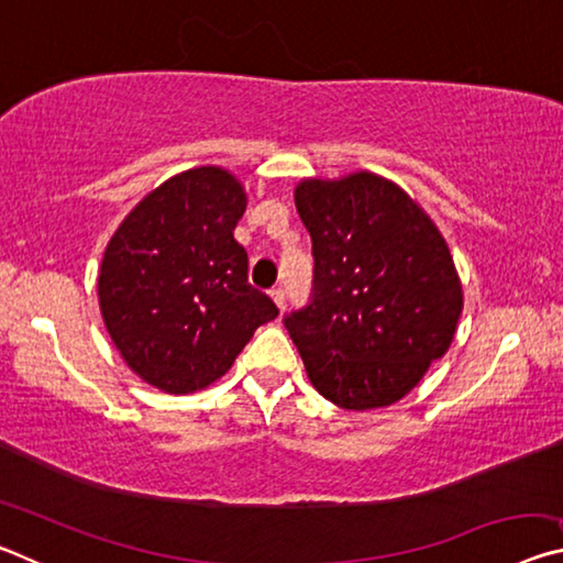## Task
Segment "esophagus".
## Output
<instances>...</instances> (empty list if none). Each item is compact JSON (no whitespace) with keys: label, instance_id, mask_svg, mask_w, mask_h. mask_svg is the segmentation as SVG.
<instances>
[{"label":"esophagus","instance_id":"34e87169","mask_svg":"<svg viewBox=\"0 0 563 563\" xmlns=\"http://www.w3.org/2000/svg\"><path fill=\"white\" fill-rule=\"evenodd\" d=\"M268 295H271V298H273V302H275V305H278V308H280V310L285 308V290H283V288H273V290H271Z\"/></svg>","mask_w":563,"mask_h":563}]
</instances>
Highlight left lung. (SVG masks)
<instances>
[{"instance_id":"8db88e82","label":"left lung","mask_w":563,"mask_h":563,"mask_svg":"<svg viewBox=\"0 0 563 563\" xmlns=\"http://www.w3.org/2000/svg\"><path fill=\"white\" fill-rule=\"evenodd\" d=\"M316 295L285 318L312 387L342 409L395 405L450 350L464 292L440 228L405 188L355 170L302 178Z\"/></svg>"}]
</instances>
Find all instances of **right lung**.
Instances as JSON below:
<instances>
[{"mask_svg": "<svg viewBox=\"0 0 563 563\" xmlns=\"http://www.w3.org/2000/svg\"><path fill=\"white\" fill-rule=\"evenodd\" d=\"M245 206L231 170H180L133 206L103 251V325L123 362L161 393L213 385L278 316L247 283V255L233 238Z\"/></svg>", "mask_w": 563, "mask_h": 563, "instance_id": "1", "label": "right lung"}]
</instances>
